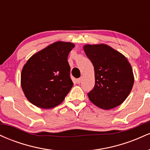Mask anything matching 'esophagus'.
Listing matches in <instances>:
<instances>
[{
  "instance_id": "esophagus-1",
  "label": "esophagus",
  "mask_w": 150,
  "mask_h": 150,
  "mask_svg": "<svg viewBox=\"0 0 150 150\" xmlns=\"http://www.w3.org/2000/svg\"><path fill=\"white\" fill-rule=\"evenodd\" d=\"M82 77H80V78H78L77 80V84H80L81 82H82Z\"/></svg>"
}]
</instances>
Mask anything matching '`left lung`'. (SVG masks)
I'll return each mask as SVG.
<instances>
[{
	"label": "left lung",
	"mask_w": 150,
	"mask_h": 150,
	"mask_svg": "<svg viewBox=\"0 0 150 150\" xmlns=\"http://www.w3.org/2000/svg\"><path fill=\"white\" fill-rule=\"evenodd\" d=\"M83 49L94 68L95 85L87 94L89 100L104 110L118 106L128 97L134 84L128 59L104 44H87Z\"/></svg>",
	"instance_id": "obj_1"
}]
</instances>
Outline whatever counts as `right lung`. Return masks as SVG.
<instances>
[{
  "label": "right lung",
  "mask_w": 150,
  "mask_h": 150,
  "mask_svg": "<svg viewBox=\"0 0 150 150\" xmlns=\"http://www.w3.org/2000/svg\"><path fill=\"white\" fill-rule=\"evenodd\" d=\"M74 47L73 43L56 42L34 54L24 65L22 89L34 106L52 108L64 100L73 85L68 56Z\"/></svg>",
  "instance_id": "add662e5"
}]
</instances>
